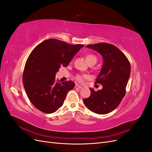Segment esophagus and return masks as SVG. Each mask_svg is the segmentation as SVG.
I'll list each match as a JSON object with an SVG mask.
<instances>
[{
    "label": "esophagus",
    "instance_id": "1",
    "mask_svg": "<svg viewBox=\"0 0 152 152\" xmlns=\"http://www.w3.org/2000/svg\"><path fill=\"white\" fill-rule=\"evenodd\" d=\"M75 89H80L82 88V87H81L80 86L78 85V84H76V85L75 86Z\"/></svg>",
    "mask_w": 152,
    "mask_h": 152
}]
</instances>
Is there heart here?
I'll return each mask as SVG.
<instances>
[{"label":"heart","instance_id":"heart-1","mask_svg":"<svg viewBox=\"0 0 152 152\" xmlns=\"http://www.w3.org/2000/svg\"><path fill=\"white\" fill-rule=\"evenodd\" d=\"M86 59L87 61L89 63L91 62V61H96V56H94V55L92 54H87L86 56ZM89 78V76L87 75H77L76 77H75V80L77 81L80 82V83H83V82Z\"/></svg>","mask_w":152,"mask_h":152}]
</instances>
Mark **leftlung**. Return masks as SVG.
Instances as JSON below:
<instances>
[{"label":"left lung","instance_id":"left-lung-1","mask_svg":"<svg viewBox=\"0 0 152 152\" xmlns=\"http://www.w3.org/2000/svg\"><path fill=\"white\" fill-rule=\"evenodd\" d=\"M87 48L96 50L103 57V65L95 82L102 84L103 89L95 91L91 88V95L84 99V103L92 112L107 114L118 107L126 94L130 63L125 54L112 44H89Z\"/></svg>","mask_w":152,"mask_h":152}]
</instances>
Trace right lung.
<instances>
[{
	"instance_id": "add662e5",
	"label": "right lung",
	"mask_w": 152,
	"mask_h": 152,
	"mask_svg": "<svg viewBox=\"0 0 152 152\" xmlns=\"http://www.w3.org/2000/svg\"><path fill=\"white\" fill-rule=\"evenodd\" d=\"M84 45H72L50 39L41 42L27 59L23 83L27 96L34 107L45 113L60 108L69 91L75 86L70 80L56 82L55 76L61 66L66 67Z\"/></svg>"
}]
</instances>
